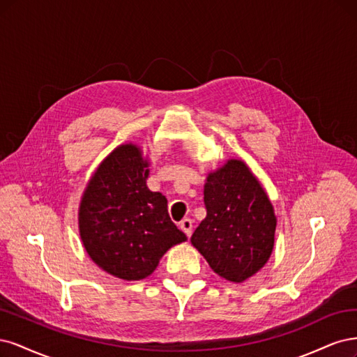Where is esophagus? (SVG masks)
I'll return each instance as SVG.
<instances>
[{
	"instance_id": "esophagus-1",
	"label": "esophagus",
	"mask_w": 357,
	"mask_h": 357,
	"mask_svg": "<svg viewBox=\"0 0 357 357\" xmlns=\"http://www.w3.org/2000/svg\"><path fill=\"white\" fill-rule=\"evenodd\" d=\"M179 227L183 233L187 234V237H191L192 234V221L190 218H183V220L179 222Z\"/></svg>"
}]
</instances>
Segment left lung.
<instances>
[{
	"label": "left lung",
	"instance_id": "8db88e82",
	"mask_svg": "<svg viewBox=\"0 0 357 357\" xmlns=\"http://www.w3.org/2000/svg\"><path fill=\"white\" fill-rule=\"evenodd\" d=\"M206 215L191 243L221 278L240 283L264 267L275 231L273 206L257 178L240 160L209 175L204 185Z\"/></svg>",
	"mask_w": 357,
	"mask_h": 357
}]
</instances>
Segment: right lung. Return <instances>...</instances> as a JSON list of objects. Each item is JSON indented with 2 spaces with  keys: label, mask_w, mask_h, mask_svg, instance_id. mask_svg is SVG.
<instances>
[{
  "label": "right lung",
  "mask_w": 357,
  "mask_h": 357,
  "mask_svg": "<svg viewBox=\"0 0 357 357\" xmlns=\"http://www.w3.org/2000/svg\"><path fill=\"white\" fill-rule=\"evenodd\" d=\"M139 148L121 145L103 160L79 204V236L90 258L123 280L151 274L187 236L170 220L167 199L146 187Z\"/></svg>",
  "instance_id": "1"
}]
</instances>
